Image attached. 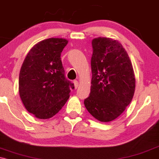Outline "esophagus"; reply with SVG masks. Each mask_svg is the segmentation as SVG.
<instances>
[{
	"mask_svg": "<svg viewBox=\"0 0 159 159\" xmlns=\"http://www.w3.org/2000/svg\"><path fill=\"white\" fill-rule=\"evenodd\" d=\"M74 84H75V88L77 89L78 88V86H79V82H78L77 80H75V81H74Z\"/></svg>",
	"mask_w": 159,
	"mask_h": 159,
	"instance_id": "34e87169",
	"label": "esophagus"
}]
</instances>
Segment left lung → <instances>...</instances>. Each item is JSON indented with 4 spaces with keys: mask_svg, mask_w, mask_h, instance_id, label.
<instances>
[{
    "mask_svg": "<svg viewBox=\"0 0 159 159\" xmlns=\"http://www.w3.org/2000/svg\"><path fill=\"white\" fill-rule=\"evenodd\" d=\"M92 46L90 93L84 104L93 117L108 122L120 116L133 98L134 71L127 51L117 40L95 38Z\"/></svg>",
    "mask_w": 159,
    "mask_h": 159,
    "instance_id": "8db88e82",
    "label": "left lung"
}]
</instances>
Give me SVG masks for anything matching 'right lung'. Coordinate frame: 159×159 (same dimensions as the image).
I'll use <instances>...</instances> for the list:
<instances>
[{"mask_svg":"<svg viewBox=\"0 0 159 159\" xmlns=\"http://www.w3.org/2000/svg\"><path fill=\"white\" fill-rule=\"evenodd\" d=\"M67 43L63 38L41 41L30 50L21 67L19 95L26 109L38 119H49L57 114L75 88L65 77L61 60Z\"/></svg>","mask_w":159,"mask_h":159,"instance_id":"1","label":"right lung"}]
</instances>
